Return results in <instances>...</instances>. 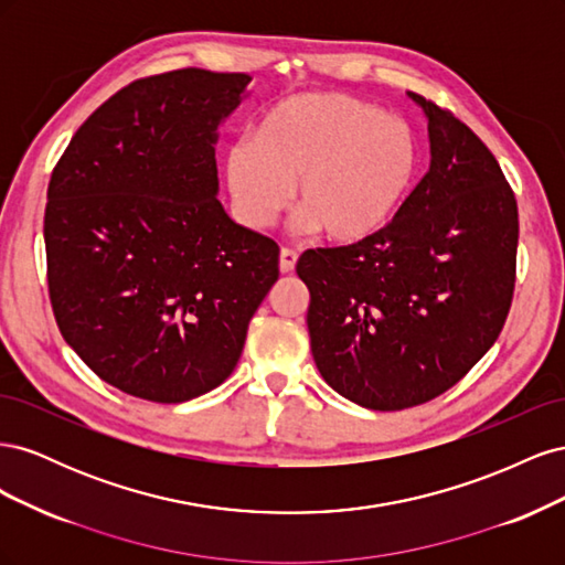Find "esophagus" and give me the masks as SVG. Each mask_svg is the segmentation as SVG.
I'll return each mask as SVG.
<instances>
[{"mask_svg": "<svg viewBox=\"0 0 565 565\" xmlns=\"http://www.w3.org/2000/svg\"><path fill=\"white\" fill-rule=\"evenodd\" d=\"M297 259H299V254L295 249L282 247L280 249V270L282 273H292L295 266H297Z\"/></svg>", "mask_w": 565, "mask_h": 565, "instance_id": "obj_1", "label": "esophagus"}]
</instances>
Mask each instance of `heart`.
Wrapping results in <instances>:
<instances>
[{"label":"heart","instance_id":"obj_1","mask_svg":"<svg viewBox=\"0 0 565 565\" xmlns=\"http://www.w3.org/2000/svg\"><path fill=\"white\" fill-rule=\"evenodd\" d=\"M417 172L409 127L377 106L337 92H309L270 106L249 141L226 156L233 207L266 228L289 200L301 228L337 245L363 243L398 212Z\"/></svg>","mask_w":565,"mask_h":565}]
</instances>
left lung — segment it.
Returning a JSON list of instances; mask_svg holds the SVG:
<instances>
[{
    "instance_id": "left-lung-1",
    "label": "left lung",
    "mask_w": 565,
    "mask_h": 565,
    "mask_svg": "<svg viewBox=\"0 0 565 565\" xmlns=\"http://www.w3.org/2000/svg\"><path fill=\"white\" fill-rule=\"evenodd\" d=\"M409 96L429 117V172L380 233L297 262L322 380L382 413L465 377L498 341L516 285L519 207L498 160L452 110Z\"/></svg>"
}]
</instances>
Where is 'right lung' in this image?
Here are the masks:
<instances>
[{"label":"right lung","instance_id":"add662e5","mask_svg":"<svg viewBox=\"0 0 565 565\" xmlns=\"http://www.w3.org/2000/svg\"><path fill=\"white\" fill-rule=\"evenodd\" d=\"M249 82L202 67L134 79L51 172V309L89 370L129 396L183 403L224 384L280 276L278 243L216 200L214 129Z\"/></svg>","mask_w":565,"mask_h":565}]
</instances>
